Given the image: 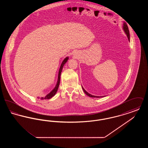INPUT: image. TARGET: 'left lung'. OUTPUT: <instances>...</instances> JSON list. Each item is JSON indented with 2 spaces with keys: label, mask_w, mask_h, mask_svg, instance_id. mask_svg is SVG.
Segmentation results:
<instances>
[{
  "label": "left lung",
  "mask_w": 148,
  "mask_h": 148,
  "mask_svg": "<svg viewBox=\"0 0 148 148\" xmlns=\"http://www.w3.org/2000/svg\"><path fill=\"white\" fill-rule=\"evenodd\" d=\"M123 29L125 33V34H127V37L128 38V40L129 41H130V34H129V29H128V27H127V24L125 23H124L123 24ZM83 89V91L89 97H92V98H101V97H98V96H95V95H92L91 94H90L89 93H88L83 88V87H82Z\"/></svg>",
  "instance_id": "left-lung-1"
}]
</instances>
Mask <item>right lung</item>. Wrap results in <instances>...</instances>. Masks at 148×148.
Here are the masks:
<instances>
[{
    "label": "right lung",
    "mask_w": 148,
    "mask_h": 148,
    "mask_svg": "<svg viewBox=\"0 0 148 148\" xmlns=\"http://www.w3.org/2000/svg\"><path fill=\"white\" fill-rule=\"evenodd\" d=\"M68 57H66L64 59L62 63L60 65V69H59V74H58V82H57V83H56V87L54 88V89L50 92V93H49L48 94H47L44 98H41V99H49L51 98L53 96H54L56 95V92L58 91V88H59V84H60V75H61V73H62V71L63 69V67L64 65L66 63V62L68 61Z\"/></svg>",
    "instance_id": "obj_1"
}]
</instances>
